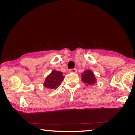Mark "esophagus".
Masks as SVG:
<instances>
[{"instance_id":"34e87169","label":"esophagus","mask_w":135,"mask_h":135,"mask_svg":"<svg viewBox=\"0 0 135 135\" xmlns=\"http://www.w3.org/2000/svg\"><path fill=\"white\" fill-rule=\"evenodd\" d=\"M69 72L73 73H75L77 72V70L76 69V68H73V69L69 70Z\"/></svg>"}]
</instances>
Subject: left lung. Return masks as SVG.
Masks as SVG:
<instances>
[{
  "label": "left lung",
  "mask_w": 135,
  "mask_h": 135,
  "mask_svg": "<svg viewBox=\"0 0 135 135\" xmlns=\"http://www.w3.org/2000/svg\"><path fill=\"white\" fill-rule=\"evenodd\" d=\"M82 80L86 84L92 85L96 82L95 78L91 70H86L82 73Z\"/></svg>",
  "instance_id": "obj_1"
}]
</instances>
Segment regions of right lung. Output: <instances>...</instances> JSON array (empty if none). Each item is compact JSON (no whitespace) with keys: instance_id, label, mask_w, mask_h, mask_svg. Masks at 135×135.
<instances>
[{"instance_id":"1","label":"right lung","mask_w":135,"mask_h":135,"mask_svg":"<svg viewBox=\"0 0 135 135\" xmlns=\"http://www.w3.org/2000/svg\"><path fill=\"white\" fill-rule=\"evenodd\" d=\"M64 79V77L62 76V73L53 70L50 74L46 78L44 86L47 88L56 89L61 85Z\"/></svg>"}]
</instances>
